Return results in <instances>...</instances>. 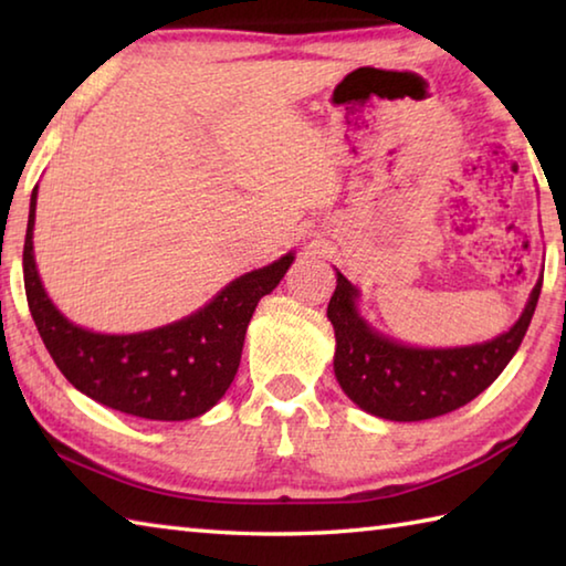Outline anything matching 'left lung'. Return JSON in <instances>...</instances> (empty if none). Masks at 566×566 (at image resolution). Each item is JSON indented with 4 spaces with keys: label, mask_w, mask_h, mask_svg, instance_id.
<instances>
[{
    "label": "left lung",
    "mask_w": 566,
    "mask_h": 566,
    "mask_svg": "<svg viewBox=\"0 0 566 566\" xmlns=\"http://www.w3.org/2000/svg\"><path fill=\"white\" fill-rule=\"evenodd\" d=\"M542 280L510 332L474 347L415 349L381 337L357 312V290L337 272L327 317L337 337L334 375L354 405L391 421L442 417L482 395L520 349L534 317Z\"/></svg>",
    "instance_id": "8db88e82"
}]
</instances>
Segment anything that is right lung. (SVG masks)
Listing matches in <instances>:
<instances>
[{
	"mask_svg": "<svg viewBox=\"0 0 566 566\" xmlns=\"http://www.w3.org/2000/svg\"><path fill=\"white\" fill-rule=\"evenodd\" d=\"M36 187L24 237V290L36 332L70 385L124 415L181 421L212 409L234 381L256 304L294 262L292 254L239 276L205 310L139 334H97L60 314L40 282L32 252Z\"/></svg>",
	"mask_w": 566,
	"mask_h": 566,
	"instance_id": "add662e5",
	"label": "right lung"
}]
</instances>
